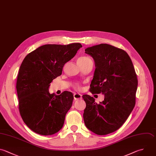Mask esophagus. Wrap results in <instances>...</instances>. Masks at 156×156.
Returning a JSON list of instances; mask_svg holds the SVG:
<instances>
[{
	"label": "esophagus",
	"instance_id": "esophagus-1",
	"mask_svg": "<svg viewBox=\"0 0 156 156\" xmlns=\"http://www.w3.org/2000/svg\"><path fill=\"white\" fill-rule=\"evenodd\" d=\"M82 98V95L81 94H74V99H75V100H78V99H81Z\"/></svg>",
	"mask_w": 156,
	"mask_h": 156
}]
</instances>
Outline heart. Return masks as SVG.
Returning <instances> with one entry per match:
<instances>
[{"instance_id":"1","label":"heart","mask_w":156,"mask_h":156,"mask_svg":"<svg viewBox=\"0 0 156 156\" xmlns=\"http://www.w3.org/2000/svg\"><path fill=\"white\" fill-rule=\"evenodd\" d=\"M91 59L88 57H82L80 58H79L78 59V61L77 62H80V63H85V62H88V60H90ZM73 87L76 89V90H81V85L79 83H74L73 84Z\"/></svg>"}]
</instances>
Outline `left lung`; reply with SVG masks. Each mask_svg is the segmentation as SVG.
<instances>
[{
	"label": "left lung",
	"mask_w": 156,
	"mask_h": 156,
	"mask_svg": "<svg viewBox=\"0 0 156 156\" xmlns=\"http://www.w3.org/2000/svg\"><path fill=\"white\" fill-rule=\"evenodd\" d=\"M85 51L96 66L90 91L104 94V100L97 104L93 97L82 96L86 103L84 122L96 134L107 135L118 130L134 108L137 76L130 57L121 49L101 44Z\"/></svg>",
	"instance_id": "left-lung-1"
}]
</instances>
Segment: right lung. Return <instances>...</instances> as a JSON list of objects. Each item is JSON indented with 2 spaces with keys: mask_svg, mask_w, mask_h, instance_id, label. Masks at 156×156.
Instances as JSON below:
<instances>
[{
  "mask_svg": "<svg viewBox=\"0 0 156 156\" xmlns=\"http://www.w3.org/2000/svg\"><path fill=\"white\" fill-rule=\"evenodd\" d=\"M82 47L80 43L43 45L22 62L16 82L19 110L25 124L35 133L50 135L62 128L74 96L68 91L50 94L49 87Z\"/></svg>",
  "mask_w": 156,
  "mask_h": 156,
  "instance_id": "right-lung-1",
  "label": "right lung"
}]
</instances>
